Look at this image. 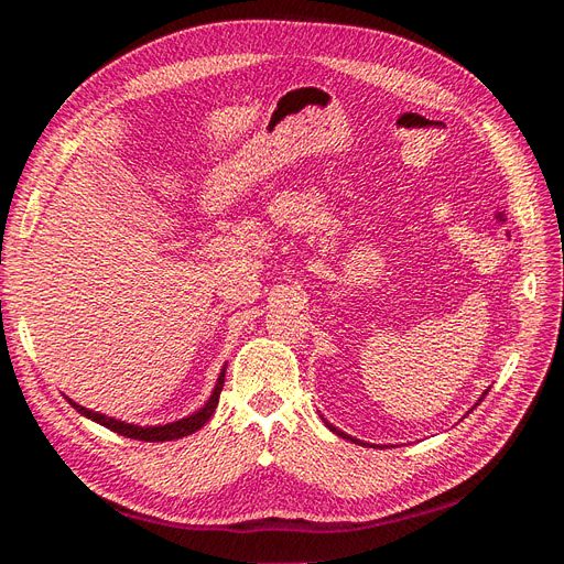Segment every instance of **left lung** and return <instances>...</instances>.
Instances as JSON below:
<instances>
[{
    "label": "left lung",
    "mask_w": 564,
    "mask_h": 564,
    "mask_svg": "<svg viewBox=\"0 0 564 564\" xmlns=\"http://www.w3.org/2000/svg\"><path fill=\"white\" fill-rule=\"evenodd\" d=\"M485 395H487V392H485ZM485 395H482V398H485ZM482 398H480V400H477V402H482ZM470 412H473V409H470ZM327 425H329V431H332V433L340 435V437H344V440H352V442H360V440H355V437H350V435H346V433H340L338 429H334V425H332V423H327ZM360 445H362V442H360Z\"/></svg>",
    "instance_id": "1"
}]
</instances>
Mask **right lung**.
I'll return each mask as SVG.
<instances>
[{"label": "right lung", "mask_w": 564, "mask_h": 564, "mask_svg": "<svg viewBox=\"0 0 564 564\" xmlns=\"http://www.w3.org/2000/svg\"><path fill=\"white\" fill-rule=\"evenodd\" d=\"M224 381H226V367L220 369V377H218V381L214 386L212 398L207 400V404L199 409V412L185 416V419H178L174 423H164V425H135V423H127V421H117L112 416L91 412V409H87V406H79L70 398H65V400L70 402L82 416H87V419H91V421H96L100 425H106V429H110V431H115L119 435L131 437V440H143V442H166V440H178V437H185V435H193L195 431H199L202 425L212 419V414L216 412V406H218L220 390H224Z\"/></svg>", "instance_id": "obj_1"}]
</instances>
